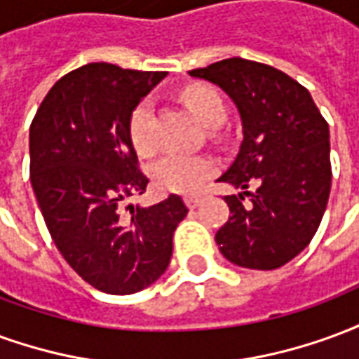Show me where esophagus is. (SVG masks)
<instances>
[{"label":"esophagus","mask_w":359,"mask_h":359,"mask_svg":"<svg viewBox=\"0 0 359 359\" xmlns=\"http://www.w3.org/2000/svg\"><path fill=\"white\" fill-rule=\"evenodd\" d=\"M202 202H203L202 196H187V198H184V203H187L190 210H194V208H198V205H200V203H202Z\"/></svg>","instance_id":"1"}]
</instances>
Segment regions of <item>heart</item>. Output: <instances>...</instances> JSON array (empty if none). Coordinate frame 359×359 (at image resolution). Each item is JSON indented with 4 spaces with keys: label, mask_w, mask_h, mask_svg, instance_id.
Instances as JSON below:
<instances>
[{
    "label": "heart",
    "mask_w": 359,
    "mask_h": 359,
    "mask_svg": "<svg viewBox=\"0 0 359 359\" xmlns=\"http://www.w3.org/2000/svg\"><path fill=\"white\" fill-rule=\"evenodd\" d=\"M182 102L196 115V118L208 128H215L225 121V105L215 90L210 86H190L182 94ZM151 123L154 105L149 100L140 102L128 118V134L134 148L140 154L151 149ZM215 172V163L205 156L190 154H165L151 167V179L157 190L171 194H198L205 180Z\"/></svg>",
    "instance_id": "1"
}]
</instances>
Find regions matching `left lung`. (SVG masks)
Wrapping results in <instances>:
<instances>
[{"instance_id":"left-lung-1","label":"left lung","mask_w":359,"mask_h":359,"mask_svg":"<svg viewBox=\"0 0 359 359\" xmlns=\"http://www.w3.org/2000/svg\"><path fill=\"white\" fill-rule=\"evenodd\" d=\"M190 76L225 92L238 109L242 144L219 180L241 188L225 196L231 217L215 234L219 252L238 267L271 271L308 246L331 192L329 125L309 92L283 71L231 57ZM250 182L252 203H241Z\"/></svg>"}]
</instances>
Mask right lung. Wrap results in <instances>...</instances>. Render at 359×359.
Segmentation results:
<instances>
[{
  "label": "right lung",
  "instance_id": "add662e5",
  "mask_svg": "<svg viewBox=\"0 0 359 359\" xmlns=\"http://www.w3.org/2000/svg\"><path fill=\"white\" fill-rule=\"evenodd\" d=\"M167 73L90 63L59 79L30 125V182L55 246L88 285L134 294L169 267L180 196L121 211L148 179L128 134L133 109Z\"/></svg>",
  "mask_w": 359,
  "mask_h": 359
}]
</instances>
